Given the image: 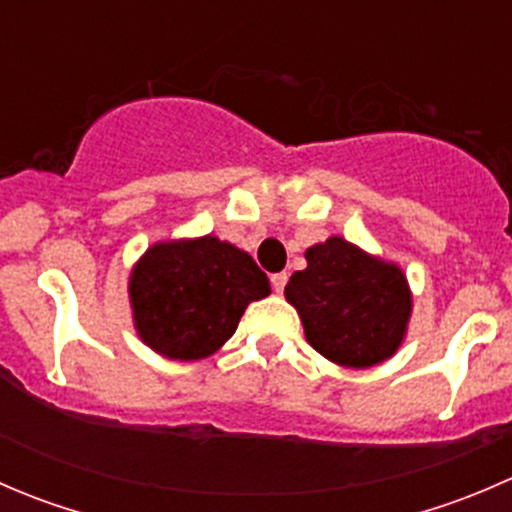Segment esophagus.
<instances>
[{"instance_id":"esophagus-1","label":"esophagus","mask_w":512,"mask_h":512,"mask_svg":"<svg viewBox=\"0 0 512 512\" xmlns=\"http://www.w3.org/2000/svg\"><path fill=\"white\" fill-rule=\"evenodd\" d=\"M287 280H289L287 272H277V275H272V287H275L277 294H282V289H285Z\"/></svg>"}]
</instances>
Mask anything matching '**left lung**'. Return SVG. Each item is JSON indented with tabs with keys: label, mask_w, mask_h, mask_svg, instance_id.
<instances>
[{
	"label": "left lung",
	"mask_w": 512,
	"mask_h": 512,
	"mask_svg": "<svg viewBox=\"0 0 512 512\" xmlns=\"http://www.w3.org/2000/svg\"><path fill=\"white\" fill-rule=\"evenodd\" d=\"M307 267L285 287L304 337L332 364L369 369L391 359L409 332L414 294L396 262L342 235L307 247Z\"/></svg>",
	"instance_id": "obj_1"
}]
</instances>
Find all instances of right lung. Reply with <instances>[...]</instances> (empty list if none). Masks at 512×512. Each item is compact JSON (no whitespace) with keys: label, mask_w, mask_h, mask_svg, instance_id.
<instances>
[{"label":"right lung","mask_w":512,"mask_h":512,"mask_svg":"<svg viewBox=\"0 0 512 512\" xmlns=\"http://www.w3.org/2000/svg\"><path fill=\"white\" fill-rule=\"evenodd\" d=\"M270 292L255 260L215 235L153 242L128 277L138 339L173 361L218 352L235 334L247 304Z\"/></svg>","instance_id":"obj_1"}]
</instances>
